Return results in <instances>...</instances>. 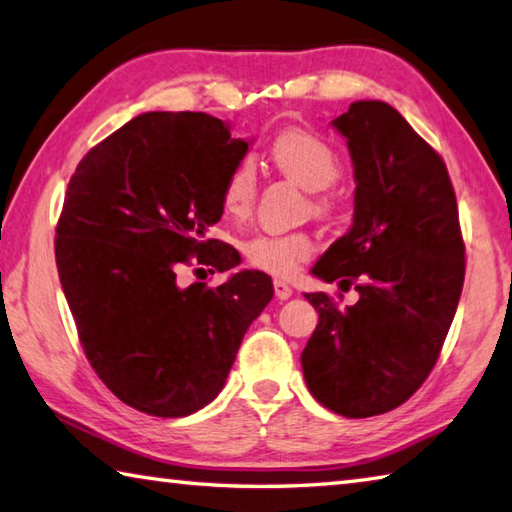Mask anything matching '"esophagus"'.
<instances>
[{"instance_id":"1","label":"esophagus","mask_w":512,"mask_h":512,"mask_svg":"<svg viewBox=\"0 0 512 512\" xmlns=\"http://www.w3.org/2000/svg\"><path fill=\"white\" fill-rule=\"evenodd\" d=\"M274 294H276V299L285 301V299H290V297H292L294 290H292L290 285L285 283V281H274Z\"/></svg>"}]
</instances>
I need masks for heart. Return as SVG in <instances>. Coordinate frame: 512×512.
Returning a JSON list of instances; mask_svg holds the SVG:
<instances>
[{
    "label": "heart",
    "mask_w": 512,
    "mask_h": 512,
    "mask_svg": "<svg viewBox=\"0 0 512 512\" xmlns=\"http://www.w3.org/2000/svg\"><path fill=\"white\" fill-rule=\"evenodd\" d=\"M274 166L312 193L326 191L342 175V159L330 143L308 130H288L274 139L270 148ZM258 173L249 157L233 166L222 184V206L233 218H245L256 202ZM333 202L317 195L312 211L328 215ZM242 254L256 270L288 279L301 263L315 254V240L306 231H263L242 242Z\"/></svg>",
    "instance_id": "1"
}]
</instances>
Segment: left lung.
I'll return each instance as SVG.
<instances>
[{
    "mask_svg": "<svg viewBox=\"0 0 512 512\" xmlns=\"http://www.w3.org/2000/svg\"><path fill=\"white\" fill-rule=\"evenodd\" d=\"M355 168L351 231L312 274L360 292L342 310L306 294L319 324L301 353L312 396L346 418L380 416L420 389L441 355L465 279V245L441 155L382 101L337 116Z\"/></svg>",
    "mask_w": 512,
    "mask_h": 512,
    "instance_id": "left-lung-1",
    "label": "left lung"
}]
</instances>
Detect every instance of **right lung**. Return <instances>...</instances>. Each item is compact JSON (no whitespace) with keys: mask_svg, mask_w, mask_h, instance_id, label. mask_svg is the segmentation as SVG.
Listing matches in <instances>:
<instances>
[{"mask_svg":"<svg viewBox=\"0 0 512 512\" xmlns=\"http://www.w3.org/2000/svg\"><path fill=\"white\" fill-rule=\"evenodd\" d=\"M247 141L204 112H146L87 152L56 227V265L78 339L125 405L182 418L218 396L272 281L242 270L182 288L184 265L227 272L238 251L206 229Z\"/></svg>","mask_w":512,"mask_h":512,"instance_id":"obj_1","label":"right lung"}]
</instances>
